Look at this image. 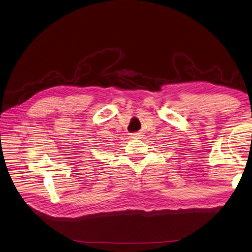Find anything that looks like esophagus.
I'll list each match as a JSON object with an SVG mask.
<instances>
[{
	"mask_svg": "<svg viewBox=\"0 0 252 252\" xmlns=\"http://www.w3.org/2000/svg\"><path fill=\"white\" fill-rule=\"evenodd\" d=\"M131 135H132V138H134V139H140L141 133L140 132H136V133H132Z\"/></svg>",
	"mask_w": 252,
	"mask_h": 252,
	"instance_id": "obj_1",
	"label": "esophagus"
}]
</instances>
